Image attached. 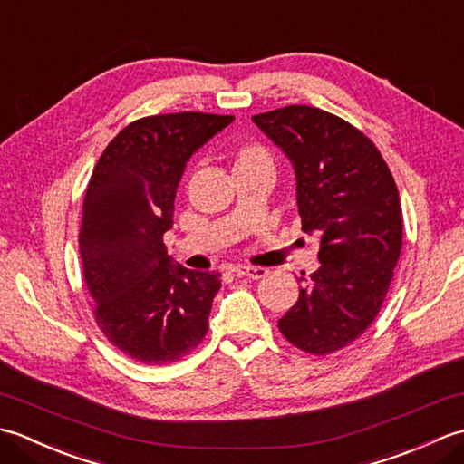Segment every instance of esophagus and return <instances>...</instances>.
I'll return each mask as SVG.
<instances>
[{"label":"esophagus","mask_w":464,"mask_h":464,"mask_svg":"<svg viewBox=\"0 0 464 464\" xmlns=\"http://www.w3.org/2000/svg\"><path fill=\"white\" fill-rule=\"evenodd\" d=\"M237 273V277H249V279H263L267 275V269L265 267H247V265H239V267L233 269Z\"/></svg>","instance_id":"obj_1"}]
</instances>
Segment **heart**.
I'll use <instances>...</instances> for the list:
<instances>
[{
  "instance_id": "1",
  "label": "heart",
  "mask_w": 464,
  "mask_h": 464,
  "mask_svg": "<svg viewBox=\"0 0 464 464\" xmlns=\"http://www.w3.org/2000/svg\"><path fill=\"white\" fill-rule=\"evenodd\" d=\"M255 165H271L273 167L271 153L259 143L239 145L237 151H235V155H233V169L239 171V169H245V167H255Z\"/></svg>"
}]
</instances>
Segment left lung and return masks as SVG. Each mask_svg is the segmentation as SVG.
Instances as JSON below:
<instances>
[{"instance_id": "obj_1", "label": "left lung", "mask_w": 464, "mask_h": 464, "mask_svg": "<svg viewBox=\"0 0 464 464\" xmlns=\"http://www.w3.org/2000/svg\"><path fill=\"white\" fill-rule=\"evenodd\" d=\"M253 121L289 157L301 229L321 239V267L299 277L279 331L321 357L361 337L387 297L402 247L397 185L369 137L329 111L287 105Z\"/></svg>"}]
</instances>
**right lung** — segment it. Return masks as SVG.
<instances>
[{"mask_svg":"<svg viewBox=\"0 0 464 464\" xmlns=\"http://www.w3.org/2000/svg\"><path fill=\"white\" fill-rule=\"evenodd\" d=\"M231 121L197 111L137 120L105 147L87 185L80 251L97 327L140 362L179 361L209 329L221 273L173 265L163 233L189 157Z\"/></svg>","mask_w":464,"mask_h":464,"instance_id":"right-lung-1","label":"right lung"}]
</instances>
